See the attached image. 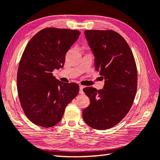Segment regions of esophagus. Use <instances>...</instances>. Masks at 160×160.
<instances>
[{
    "label": "esophagus",
    "mask_w": 160,
    "mask_h": 160,
    "mask_svg": "<svg viewBox=\"0 0 160 160\" xmlns=\"http://www.w3.org/2000/svg\"><path fill=\"white\" fill-rule=\"evenodd\" d=\"M83 89H84V86L80 85V93H83Z\"/></svg>",
    "instance_id": "34e87169"
}]
</instances>
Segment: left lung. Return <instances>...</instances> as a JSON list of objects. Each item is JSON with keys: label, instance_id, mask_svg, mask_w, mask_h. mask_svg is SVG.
Listing matches in <instances>:
<instances>
[{"label": "left lung", "instance_id": "8db88e82", "mask_svg": "<svg viewBox=\"0 0 160 160\" xmlns=\"http://www.w3.org/2000/svg\"><path fill=\"white\" fill-rule=\"evenodd\" d=\"M84 35L105 85L100 90L84 88L90 104L82 117L93 129L107 130L119 123L132 107L137 87L135 60L126 41L115 31L86 30Z\"/></svg>", "mask_w": 160, "mask_h": 160}]
</instances>
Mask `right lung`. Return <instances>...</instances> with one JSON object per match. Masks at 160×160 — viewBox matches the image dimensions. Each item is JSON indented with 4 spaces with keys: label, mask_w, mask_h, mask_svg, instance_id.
<instances>
[{
    "label": "right lung",
    "mask_w": 160,
    "mask_h": 160,
    "mask_svg": "<svg viewBox=\"0 0 160 160\" xmlns=\"http://www.w3.org/2000/svg\"><path fill=\"white\" fill-rule=\"evenodd\" d=\"M80 34L78 30L44 28L24 50L17 72L18 98L25 114L37 126H55L78 94V84L59 81L52 72L64 67L66 53Z\"/></svg>",
    "instance_id": "add662e5"
}]
</instances>
